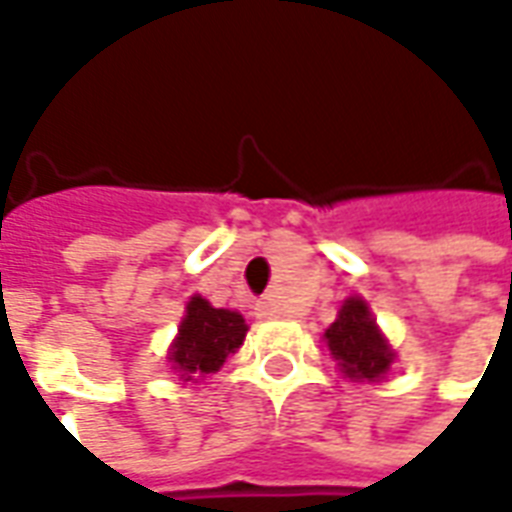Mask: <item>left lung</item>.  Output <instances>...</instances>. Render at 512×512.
Returning a JSON list of instances; mask_svg holds the SVG:
<instances>
[{
    "label": "left lung",
    "mask_w": 512,
    "mask_h": 512,
    "mask_svg": "<svg viewBox=\"0 0 512 512\" xmlns=\"http://www.w3.org/2000/svg\"><path fill=\"white\" fill-rule=\"evenodd\" d=\"M332 359L348 378L378 381L392 365V351L376 329V321L362 299H348L337 321L326 329Z\"/></svg>",
    "instance_id": "left-lung-1"
}]
</instances>
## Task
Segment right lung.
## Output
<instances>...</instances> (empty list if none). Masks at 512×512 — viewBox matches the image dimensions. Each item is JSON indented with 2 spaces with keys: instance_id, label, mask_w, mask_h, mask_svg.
Wrapping results in <instances>:
<instances>
[{
  "instance_id": "add662e5",
  "label": "right lung",
  "mask_w": 512,
  "mask_h": 512,
  "mask_svg": "<svg viewBox=\"0 0 512 512\" xmlns=\"http://www.w3.org/2000/svg\"><path fill=\"white\" fill-rule=\"evenodd\" d=\"M246 337L244 318L233 310H216L208 301L194 296L186 307V318L180 323L178 340L169 351L172 370L183 381H200L208 373H216L224 359L241 348Z\"/></svg>"
}]
</instances>
